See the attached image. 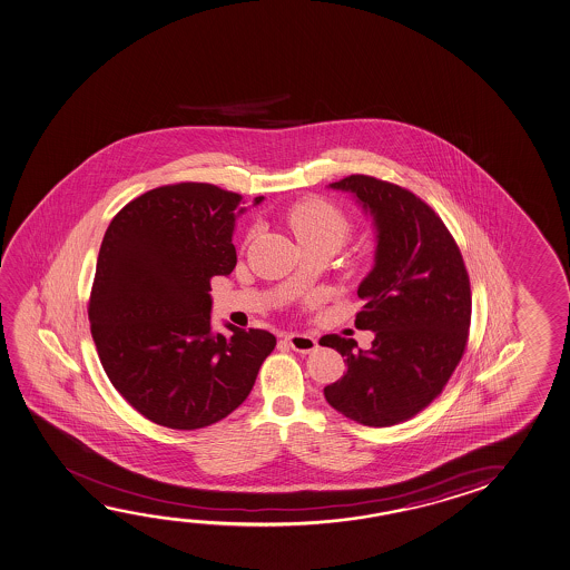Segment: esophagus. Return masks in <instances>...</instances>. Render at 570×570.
<instances>
[{
    "label": "esophagus",
    "instance_id": "obj_1",
    "mask_svg": "<svg viewBox=\"0 0 570 570\" xmlns=\"http://www.w3.org/2000/svg\"><path fill=\"white\" fill-rule=\"evenodd\" d=\"M286 342L289 343V347L298 353H312L317 350V342L314 337H309L306 333H288L286 335Z\"/></svg>",
    "mask_w": 570,
    "mask_h": 570
}]
</instances>
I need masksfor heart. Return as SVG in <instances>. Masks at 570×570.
Wrapping results in <instances>:
<instances>
[{"mask_svg":"<svg viewBox=\"0 0 570 570\" xmlns=\"http://www.w3.org/2000/svg\"><path fill=\"white\" fill-rule=\"evenodd\" d=\"M286 220L299 243L324 238V240H333L335 245L340 246L351 230L350 215L342 207H337L335 203L322 199V197H309V199L296 203L288 210Z\"/></svg>","mask_w":570,"mask_h":570,"instance_id":"obj_1","label":"heart"}]
</instances>
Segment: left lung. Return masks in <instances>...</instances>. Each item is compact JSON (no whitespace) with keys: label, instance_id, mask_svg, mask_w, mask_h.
I'll return each instance as SVG.
<instances>
[{"label":"left lung","instance_id":"obj_1","mask_svg":"<svg viewBox=\"0 0 570 570\" xmlns=\"http://www.w3.org/2000/svg\"><path fill=\"white\" fill-rule=\"evenodd\" d=\"M373 217L375 266L357 288L365 299L355 327L371 330V350L324 335L320 343L347 357V373L324 389L325 401L365 426H393L426 409L464 355L472 292L464 258L434 209L401 185L371 176L343 177Z\"/></svg>","mask_w":570,"mask_h":570}]
</instances>
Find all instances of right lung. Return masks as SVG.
<instances>
[{"mask_svg":"<svg viewBox=\"0 0 570 570\" xmlns=\"http://www.w3.org/2000/svg\"><path fill=\"white\" fill-rule=\"evenodd\" d=\"M243 203L217 185H164L128 203L106 228L90 333L116 391L167 429L223 421L245 403L276 347L264 330L225 324L228 337L210 330V278L237 266L233 230Z\"/></svg>","mask_w":570,"mask_h":570,"instance_id":"1","label":"right lung"}]
</instances>
